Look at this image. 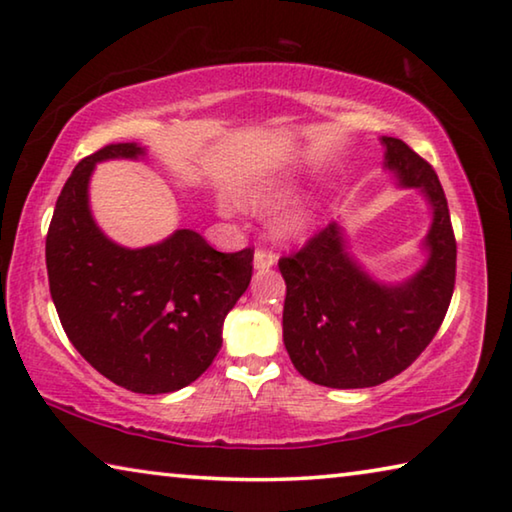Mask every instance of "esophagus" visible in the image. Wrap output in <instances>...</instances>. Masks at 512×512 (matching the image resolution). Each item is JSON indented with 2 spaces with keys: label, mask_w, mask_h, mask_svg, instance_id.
<instances>
[{
  "label": "esophagus",
  "mask_w": 512,
  "mask_h": 512,
  "mask_svg": "<svg viewBox=\"0 0 512 512\" xmlns=\"http://www.w3.org/2000/svg\"><path fill=\"white\" fill-rule=\"evenodd\" d=\"M275 259H277V257L271 253V250L257 248V250H255V257H253L255 271H268V268L275 266Z\"/></svg>",
  "instance_id": "1"
}]
</instances>
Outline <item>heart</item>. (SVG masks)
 <instances>
[{
    "label": "heart",
    "instance_id": "heart-1",
    "mask_svg": "<svg viewBox=\"0 0 512 512\" xmlns=\"http://www.w3.org/2000/svg\"><path fill=\"white\" fill-rule=\"evenodd\" d=\"M293 192H296V185L289 183V180H266V183L244 189L239 194V203L248 210H268V207L287 201ZM311 221H314V210L309 205H296L277 216L273 228L277 237L291 241L305 237V232L311 228Z\"/></svg>",
    "mask_w": 512,
    "mask_h": 512
}]
</instances>
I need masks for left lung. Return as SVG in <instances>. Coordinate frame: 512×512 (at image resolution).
I'll use <instances>...</instances> for the list:
<instances>
[{"mask_svg": "<svg viewBox=\"0 0 512 512\" xmlns=\"http://www.w3.org/2000/svg\"><path fill=\"white\" fill-rule=\"evenodd\" d=\"M384 167L431 207L427 262L402 282H379L329 223L296 255L280 259L287 282L282 336L302 377L327 388L384 384L420 357L447 314L456 280V239L436 171L397 137H381Z\"/></svg>", "mask_w": 512, "mask_h": 512, "instance_id": "1", "label": "left lung"}]
</instances>
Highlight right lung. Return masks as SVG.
<instances>
[{
	"mask_svg": "<svg viewBox=\"0 0 512 512\" xmlns=\"http://www.w3.org/2000/svg\"><path fill=\"white\" fill-rule=\"evenodd\" d=\"M146 146L110 144L76 164L47 232V275L60 325L81 357L133 393L192 384L221 350L228 311L253 275V250L219 253L198 232L126 248L103 235L90 210L97 162L140 160Z\"/></svg>",
	"mask_w": 512,
	"mask_h": 512,
	"instance_id": "right-lung-1",
	"label": "right lung"
}]
</instances>
